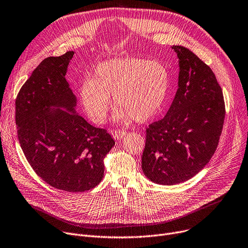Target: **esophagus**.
<instances>
[{
  "instance_id": "34e87169",
  "label": "esophagus",
  "mask_w": 248,
  "mask_h": 248,
  "mask_svg": "<svg viewBox=\"0 0 248 248\" xmlns=\"http://www.w3.org/2000/svg\"><path fill=\"white\" fill-rule=\"evenodd\" d=\"M125 135H126V131H125L124 129H115V130L113 131V136H114V138H115V139H118V140L123 139Z\"/></svg>"
}]
</instances>
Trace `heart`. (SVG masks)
Segmentation results:
<instances>
[{
	"instance_id": "b5f03b06",
	"label": "heart",
	"mask_w": 248,
	"mask_h": 248,
	"mask_svg": "<svg viewBox=\"0 0 248 248\" xmlns=\"http://www.w3.org/2000/svg\"><path fill=\"white\" fill-rule=\"evenodd\" d=\"M170 73L162 62L142 58L108 60L95 68L93 78L79 88V102L88 117L104 124L110 108V95L121 120L143 123L156 115L167 101Z\"/></svg>"
}]
</instances>
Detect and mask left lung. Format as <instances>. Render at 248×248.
<instances>
[{"instance_id": "1", "label": "left lung", "mask_w": 248, "mask_h": 248, "mask_svg": "<svg viewBox=\"0 0 248 248\" xmlns=\"http://www.w3.org/2000/svg\"><path fill=\"white\" fill-rule=\"evenodd\" d=\"M179 59L178 89L166 117L145 129L141 168L154 183L172 186L199 173L216 153L225 118L222 90L208 65L188 48Z\"/></svg>"}]
</instances>
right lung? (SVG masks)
I'll return each mask as SVG.
<instances>
[{"mask_svg": "<svg viewBox=\"0 0 248 248\" xmlns=\"http://www.w3.org/2000/svg\"><path fill=\"white\" fill-rule=\"evenodd\" d=\"M74 52L45 59L16 98L19 142L31 169L47 185L69 192L90 190L101 183L104 159L114 140L74 110L76 96L65 80Z\"/></svg>", "mask_w": 248, "mask_h": 248, "instance_id": "right-lung-1", "label": "right lung"}]
</instances>
